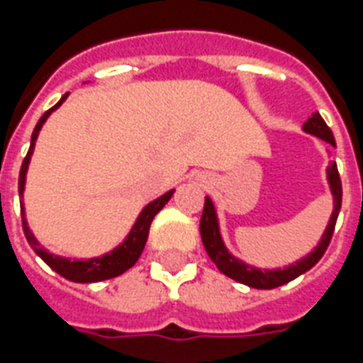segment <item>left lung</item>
Wrapping results in <instances>:
<instances>
[{
  "mask_svg": "<svg viewBox=\"0 0 363 363\" xmlns=\"http://www.w3.org/2000/svg\"><path fill=\"white\" fill-rule=\"evenodd\" d=\"M303 130L307 131V133H311V135L320 137V139H324L326 143H330L332 147H335V139H333L332 130L328 128V124L318 113H313V116L303 124ZM326 173L333 196V213L332 216H330V222H328L326 232H324L320 242L316 245V248L313 252L307 254L305 258L298 259L296 264L288 265L284 269L262 271L258 269V267H252V265L245 264V262L235 258L233 254L228 252L226 245L222 241L215 205H213L211 198H205L203 215H201V220H199V233H201V241H203L205 250L209 254V258L213 259V264H215L224 275L233 279V281L241 282V284H247V286L250 288H259V290H271V288L282 286V284L294 281L296 277L303 275L305 271H309L311 267L324 256L328 245L332 241L333 230H335V222H337L339 216V209H341V198H343V188H341V179H339V171L335 162L330 164Z\"/></svg>",
  "mask_w": 363,
  "mask_h": 363,
  "instance_id": "obj_1",
  "label": "left lung"
}]
</instances>
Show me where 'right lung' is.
<instances>
[{
	"mask_svg": "<svg viewBox=\"0 0 363 363\" xmlns=\"http://www.w3.org/2000/svg\"><path fill=\"white\" fill-rule=\"evenodd\" d=\"M67 96H69V94H64L58 104L54 105L52 109H48L47 113L39 118L35 130H33V133H31L30 150H28V154H26L24 162H22V167H20V177H18L20 196L24 194L26 173H28V165H30L31 154H33V147H35L37 135H39V131H41L43 124L47 122L48 116H50V113L58 109L60 105L64 104ZM173 192H175V190H169V192H165L164 196H160L158 199L150 201V203L141 211V215L137 216L135 224H133V228H131V232L128 233V238H125L118 247L113 248L111 252L104 254V256H99V258L69 259V258H62V256H56V254L48 252L47 248H43L41 245H39V241L35 239V235L31 233L30 226H28V220H26L24 205H22V201H20V209H22V228H24V235L26 239H28V242H30V247L33 248L37 256H39V258H41L48 267H52L58 275H62L64 279L73 282L107 281V279L122 275L124 271H128L130 267L135 265V262L139 259V256H141L143 248H145V242H147V238H148V230H150V224H152L154 216L164 209V205L169 201Z\"/></svg>",
	"mask_w": 363,
	"mask_h": 363,
	"instance_id": "1",
	"label": "right lung"
}]
</instances>
